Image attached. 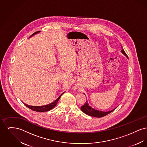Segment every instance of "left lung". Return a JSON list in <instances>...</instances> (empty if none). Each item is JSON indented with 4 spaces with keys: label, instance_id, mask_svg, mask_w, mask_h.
Masks as SVG:
<instances>
[{
    "label": "left lung",
    "instance_id": "8db88e82",
    "mask_svg": "<svg viewBox=\"0 0 147 147\" xmlns=\"http://www.w3.org/2000/svg\"><path fill=\"white\" fill-rule=\"evenodd\" d=\"M121 52L122 53H123L125 56H126L127 58H128V56L126 55L125 51L123 49L122 47V50H121ZM85 95V94H84ZM116 108L114 109L113 110L109 111H99L98 110H95V109L91 107L90 105H89L88 101H86V102L84 104V105H83L81 107L80 109L83 112L85 113V114H86L87 115H89L90 116H92V117H102L103 116H105L106 115H107V114L111 113L113 111H114Z\"/></svg>",
    "mask_w": 147,
    "mask_h": 147
}]
</instances>
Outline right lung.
Here are the masks:
<instances>
[{
	"instance_id": "obj_1",
	"label": "right lung",
	"mask_w": 147,
	"mask_h": 147,
	"mask_svg": "<svg viewBox=\"0 0 147 147\" xmlns=\"http://www.w3.org/2000/svg\"><path fill=\"white\" fill-rule=\"evenodd\" d=\"M40 32V31H37L35 33H34L32 35H31L30 37L29 38H30L31 37H32V36L37 34V33H39ZM65 92H63L58 98H57L56 99V100H55L53 102H51V104H48V105H44V106H30V105H27L26 104H24V105H25L26 106H27L28 107L29 109H30L31 110H33V111H37V112H46V111H49V110H51V109H52L53 107H55L57 105V103L58 102L59 99L61 98V96H62V95L64 94Z\"/></svg>"
}]
</instances>
